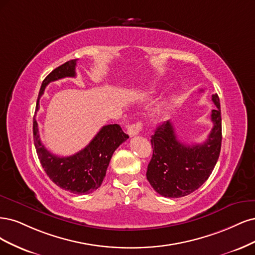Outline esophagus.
<instances>
[{"mask_svg": "<svg viewBox=\"0 0 255 255\" xmlns=\"http://www.w3.org/2000/svg\"><path fill=\"white\" fill-rule=\"evenodd\" d=\"M142 128H143L142 123L137 122V123H134V124H131L128 126L127 132L129 134V136H134L139 133V131H142Z\"/></svg>", "mask_w": 255, "mask_h": 255, "instance_id": "obj_1", "label": "esophagus"}]
</instances>
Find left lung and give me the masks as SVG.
I'll return each mask as SVG.
<instances>
[{
	"mask_svg": "<svg viewBox=\"0 0 255 255\" xmlns=\"http://www.w3.org/2000/svg\"><path fill=\"white\" fill-rule=\"evenodd\" d=\"M213 128L201 144L186 145L178 139L171 122L159 125L151 135L152 158L146 177L153 190L168 198H179L199 188L214 169L221 148V116L217 94L212 95Z\"/></svg>",
	"mask_w": 255,
	"mask_h": 255,
	"instance_id": "8db88e82",
	"label": "left lung"
}]
</instances>
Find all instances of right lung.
Listing matches in <instances>:
<instances>
[{
  "label": "right lung",
  "mask_w": 255,
  "mask_h": 255,
  "mask_svg": "<svg viewBox=\"0 0 255 255\" xmlns=\"http://www.w3.org/2000/svg\"><path fill=\"white\" fill-rule=\"evenodd\" d=\"M76 62L77 59L65 62L45 77L41 85L36 110L39 109L40 97L51 81L76 76ZM32 131L38 158L46 175L62 190L78 195L92 193L102 185L113 152L129 137L120 125H106L84 149L70 157H58L41 143L36 119Z\"/></svg>",
  "instance_id": "obj_1"
}]
</instances>
